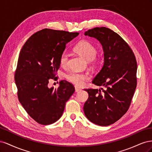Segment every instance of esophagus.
<instances>
[{"mask_svg":"<svg viewBox=\"0 0 152 152\" xmlns=\"http://www.w3.org/2000/svg\"><path fill=\"white\" fill-rule=\"evenodd\" d=\"M81 88L80 87H78V86H75V92H79V91H81Z\"/></svg>","mask_w":152,"mask_h":152,"instance_id":"34e87169","label":"esophagus"}]
</instances>
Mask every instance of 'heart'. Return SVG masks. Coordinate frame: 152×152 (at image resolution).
<instances>
[{
  "instance_id": "1",
  "label": "heart",
  "mask_w": 152,
  "mask_h": 152,
  "mask_svg": "<svg viewBox=\"0 0 152 152\" xmlns=\"http://www.w3.org/2000/svg\"><path fill=\"white\" fill-rule=\"evenodd\" d=\"M73 50L86 60L91 61L94 66L98 65L99 62V58L96 56L97 54V49L89 41L86 40L79 41L75 45ZM68 58L69 56L66 52L65 51L61 53L59 58V64L61 66L66 67L68 65ZM65 78L70 82L77 86H80L83 84L86 81L90 79V76L85 73L71 72L66 73Z\"/></svg>"
}]
</instances>
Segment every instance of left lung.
<instances>
[{
	"label": "left lung",
	"mask_w": 152,
	"mask_h": 152,
	"mask_svg": "<svg viewBox=\"0 0 152 152\" xmlns=\"http://www.w3.org/2000/svg\"><path fill=\"white\" fill-rule=\"evenodd\" d=\"M102 44L104 65L93 80L101 89H86L89 98L84 105L86 117L99 126L119 120L129 108L137 85V62L134 53L121 37L106 27L85 32Z\"/></svg>",
	"instance_id": "obj_1"
}]
</instances>
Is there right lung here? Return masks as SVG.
<instances>
[{"label":"right lung","instance_id":"right-lung-1","mask_svg":"<svg viewBox=\"0 0 152 152\" xmlns=\"http://www.w3.org/2000/svg\"><path fill=\"white\" fill-rule=\"evenodd\" d=\"M79 34L45 28L32 35L23 46L15 74L18 98L29 115L42 125L56 122L75 92L72 84L59 82L49 88V80L57 79L59 58L66 43Z\"/></svg>","mask_w":152,"mask_h":152}]
</instances>
